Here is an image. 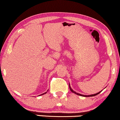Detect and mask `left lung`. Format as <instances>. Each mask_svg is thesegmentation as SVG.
<instances>
[{"label":"left lung","instance_id":"8db88e82","mask_svg":"<svg viewBox=\"0 0 120 120\" xmlns=\"http://www.w3.org/2000/svg\"><path fill=\"white\" fill-rule=\"evenodd\" d=\"M69 88H70V90H71L72 92V93H75V94H77V95H80V96H82V97H93V96H95V95H98V94H99L101 92V91H99V93H96V94H91V95H82V94H79V93H76V92H75V91H74L72 89H71V86H70V84H69Z\"/></svg>","mask_w":120,"mask_h":120}]
</instances>
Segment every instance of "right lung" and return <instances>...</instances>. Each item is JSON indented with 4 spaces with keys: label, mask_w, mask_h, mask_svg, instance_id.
I'll return each mask as SVG.
<instances>
[{
    "label": "right lung",
    "mask_w": 120,
    "mask_h": 120,
    "mask_svg": "<svg viewBox=\"0 0 120 120\" xmlns=\"http://www.w3.org/2000/svg\"><path fill=\"white\" fill-rule=\"evenodd\" d=\"M46 92H45V93H43V94H41V95H43V94H46ZM40 95H39V96H40Z\"/></svg>",
    "instance_id": "add662e5"
}]
</instances>
